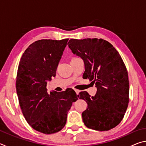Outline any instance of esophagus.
Masks as SVG:
<instances>
[{"mask_svg": "<svg viewBox=\"0 0 146 146\" xmlns=\"http://www.w3.org/2000/svg\"><path fill=\"white\" fill-rule=\"evenodd\" d=\"M75 92H76V95H78V93H79V92H80V91L78 90H75Z\"/></svg>", "mask_w": 146, "mask_h": 146, "instance_id": "34e87169", "label": "esophagus"}]
</instances>
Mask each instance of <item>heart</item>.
<instances>
[{"label":"heart","mask_w":146,"mask_h":146,"mask_svg":"<svg viewBox=\"0 0 146 146\" xmlns=\"http://www.w3.org/2000/svg\"><path fill=\"white\" fill-rule=\"evenodd\" d=\"M73 58H75H75H73Z\"/></svg>","instance_id":"heart-1"}]
</instances>
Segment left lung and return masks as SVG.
<instances>
[{"mask_svg":"<svg viewBox=\"0 0 146 146\" xmlns=\"http://www.w3.org/2000/svg\"><path fill=\"white\" fill-rule=\"evenodd\" d=\"M68 45L84 62L83 77L97 88L95 97L86 91L78 95L88 105L82 113L84 123L100 131L113 129L122 121L129 103V79L122 58L111 44L102 38L70 39Z\"/></svg>","mask_w":146,"mask_h":146,"instance_id":"left-lung-1","label":"left lung"}]
</instances>
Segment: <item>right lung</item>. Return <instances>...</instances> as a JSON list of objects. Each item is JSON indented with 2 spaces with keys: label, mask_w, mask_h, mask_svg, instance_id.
Segmentation results:
<instances>
[{
  "label": "right lung",
  "mask_w": 146,
  "mask_h": 146,
  "mask_svg": "<svg viewBox=\"0 0 146 146\" xmlns=\"http://www.w3.org/2000/svg\"><path fill=\"white\" fill-rule=\"evenodd\" d=\"M69 38L42 39L29 45L21 58L16 90L21 110L29 125L44 134L60 131L78 95L73 89L47 92V81L55 76L56 68Z\"/></svg>",
  "instance_id": "add662e5"
}]
</instances>
